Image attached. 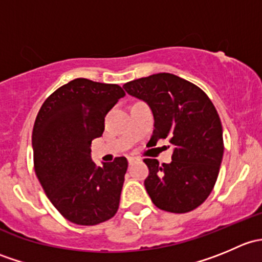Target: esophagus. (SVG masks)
Segmentation results:
<instances>
[{
  "mask_svg": "<svg viewBox=\"0 0 262 262\" xmlns=\"http://www.w3.org/2000/svg\"><path fill=\"white\" fill-rule=\"evenodd\" d=\"M137 160H138V158H136V157H128L129 165H132V163H133V162H136Z\"/></svg>",
  "mask_w": 262,
  "mask_h": 262,
  "instance_id": "esophagus-1",
  "label": "esophagus"
}]
</instances>
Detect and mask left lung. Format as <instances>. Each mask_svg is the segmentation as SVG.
<instances>
[{"label":"left lung","mask_w":262,"mask_h":262,"mask_svg":"<svg viewBox=\"0 0 262 262\" xmlns=\"http://www.w3.org/2000/svg\"><path fill=\"white\" fill-rule=\"evenodd\" d=\"M132 96L146 101L155 116L149 143L170 139L172 162L144 158L149 175L144 186L153 204L170 213L196 209L212 192L224 143L216 109L200 87L171 73H157L124 84Z\"/></svg>","instance_id":"1"}]
</instances>
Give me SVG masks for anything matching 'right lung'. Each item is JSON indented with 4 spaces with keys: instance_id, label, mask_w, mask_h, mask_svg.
Here are the masks:
<instances>
[{
    "instance_id": "1",
    "label": "right lung",
    "mask_w": 262,
    "mask_h": 262,
    "mask_svg": "<svg viewBox=\"0 0 262 262\" xmlns=\"http://www.w3.org/2000/svg\"><path fill=\"white\" fill-rule=\"evenodd\" d=\"M124 96L119 84L76 78L55 90L36 115V178L55 209L75 224L95 226L118 212L128 161L116 157L100 167L90 147L104 133L105 115Z\"/></svg>"
}]
</instances>
